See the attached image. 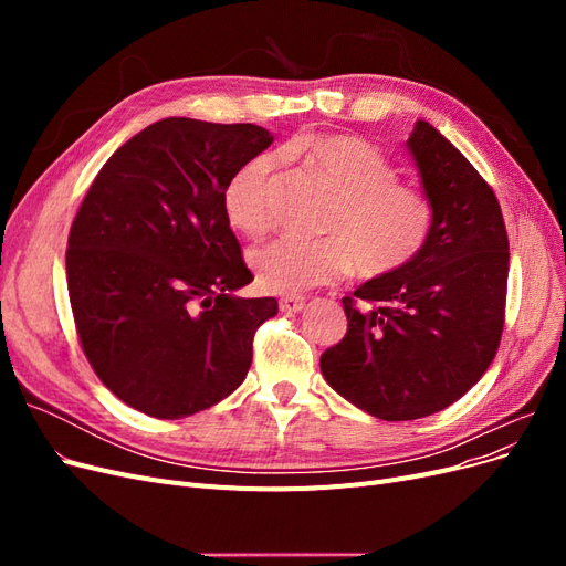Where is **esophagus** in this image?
<instances>
[{"mask_svg":"<svg viewBox=\"0 0 566 566\" xmlns=\"http://www.w3.org/2000/svg\"><path fill=\"white\" fill-rule=\"evenodd\" d=\"M304 297L300 295H290V297H283L281 300V312H287V314H295V312H302L304 310Z\"/></svg>","mask_w":566,"mask_h":566,"instance_id":"esophagus-1","label":"esophagus"}]
</instances>
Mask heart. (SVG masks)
I'll use <instances>...</instances> for the list:
<instances>
[{
  "label": "heart",
  "mask_w": 566,
  "mask_h": 566,
  "mask_svg": "<svg viewBox=\"0 0 566 566\" xmlns=\"http://www.w3.org/2000/svg\"><path fill=\"white\" fill-rule=\"evenodd\" d=\"M302 158L337 196L323 219L321 241L283 235L250 252L260 287L276 295H297L328 285L354 271L380 279L408 266L432 233V202L418 188L399 184V172L373 144L356 136L321 134L283 148ZM279 156L256 153L229 177L221 205L229 224L245 235L271 227L269 184Z\"/></svg>",
  "instance_id": "heart-1"
}]
</instances>
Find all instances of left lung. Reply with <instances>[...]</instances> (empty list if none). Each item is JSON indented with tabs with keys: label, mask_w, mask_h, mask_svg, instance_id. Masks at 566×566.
<instances>
[{
	"label": "left lung",
	"mask_w": 566,
	"mask_h": 566,
	"mask_svg": "<svg viewBox=\"0 0 566 566\" xmlns=\"http://www.w3.org/2000/svg\"><path fill=\"white\" fill-rule=\"evenodd\" d=\"M434 221L424 250L342 300L347 335L321 356L339 397L380 420H418L458 401L501 345L507 231L491 186L430 123L406 142Z\"/></svg>",
	"instance_id": "8db88e82"
}]
</instances>
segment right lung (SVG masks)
Segmentation results:
<instances>
[{
    "mask_svg": "<svg viewBox=\"0 0 566 566\" xmlns=\"http://www.w3.org/2000/svg\"><path fill=\"white\" fill-rule=\"evenodd\" d=\"M273 136L256 125L167 117L101 167L67 235V295L84 356L119 401L160 420L241 387L276 297L252 281L221 193Z\"/></svg>",
    "mask_w": 566,
    "mask_h": 566,
    "instance_id": "right-lung-1",
    "label": "right lung"
}]
</instances>
